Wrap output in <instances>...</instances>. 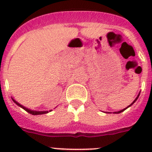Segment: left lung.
<instances>
[{
  "mask_svg": "<svg viewBox=\"0 0 152 152\" xmlns=\"http://www.w3.org/2000/svg\"><path fill=\"white\" fill-rule=\"evenodd\" d=\"M139 95H138V96H137V97L136 98H135V100H134V101L133 102H132V103H131V104H130V105L129 106V107H130V106H131V105H132V104H133V103H135V101H136V100H137V99H138V97H139ZM128 107H127V108H128ZM126 109H123V110H120V111H119V112H116V113H122V112H123V111H124L125 110H126Z\"/></svg>",
  "mask_w": 152,
  "mask_h": 152,
  "instance_id": "8db88e82",
  "label": "left lung"
}]
</instances>
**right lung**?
Listing matches in <instances>:
<instances>
[{
    "label": "right lung",
    "instance_id": "1",
    "mask_svg": "<svg viewBox=\"0 0 152 152\" xmlns=\"http://www.w3.org/2000/svg\"><path fill=\"white\" fill-rule=\"evenodd\" d=\"M13 100V102H14V103H16V104H17V105H18L19 107H22V108L23 109V110H25L26 112H28L29 113L32 114V115H40V114H44V113H48V111H33V110H29V109L26 108V107H24L23 106L20 105V103H17V102L15 101L14 100Z\"/></svg>",
    "mask_w": 152,
    "mask_h": 152
}]
</instances>
